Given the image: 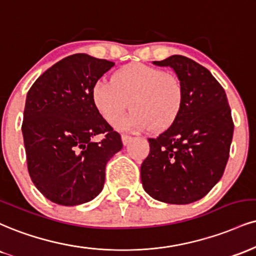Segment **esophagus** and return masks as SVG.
<instances>
[{"instance_id":"obj_1","label":"esophagus","mask_w":256,"mask_h":256,"mask_svg":"<svg viewBox=\"0 0 256 256\" xmlns=\"http://www.w3.org/2000/svg\"><path fill=\"white\" fill-rule=\"evenodd\" d=\"M122 140L124 146H128V144L132 140V137L128 136V134H122Z\"/></svg>"}]
</instances>
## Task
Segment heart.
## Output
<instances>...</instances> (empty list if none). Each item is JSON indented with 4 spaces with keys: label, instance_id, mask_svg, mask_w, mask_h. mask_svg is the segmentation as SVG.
<instances>
[{
    "label": "heart",
    "instance_id": "heart-1",
    "mask_svg": "<svg viewBox=\"0 0 256 256\" xmlns=\"http://www.w3.org/2000/svg\"><path fill=\"white\" fill-rule=\"evenodd\" d=\"M92 100L101 116L113 124L130 106L134 110L118 120L122 131H154L168 128L180 114L184 87L176 76L164 70L134 63L122 68L110 80H98L92 89Z\"/></svg>",
    "mask_w": 256,
    "mask_h": 256
}]
</instances>
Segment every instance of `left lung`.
<instances>
[{
	"mask_svg": "<svg viewBox=\"0 0 256 256\" xmlns=\"http://www.w3.org/2000/svg\"><path fill=\"white\" fill-rule=\"evenodd\" d=\"M152 63L174 70L184 104L167 130L148 140L142 184L158 202L190 204L208 194L224 173L234 134L232 110L223 87L196 62L174 54Z\"/></svg>",
	"mask_w": 256,
	"mask_h": 256,
	"instance_id": "1",
	"label": "left lung"
}]
</instances>
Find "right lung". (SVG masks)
Here are the masks:
<instances>
[{"label":"right lung","instance_id":"add662e5","mask_svg":"<svg viewBox=\"0 0 256 256\" xmlns=\"http://www.w3.org/2000/svg\"><path fill=\"white\" fill-rule=\"evenodd\" d=\"M114 66L86 54L48 68L27 93L22 136L34 186L52 202L75 206L104 188V169L122 148L92 100L94 83ZM104 134L100 142L92 137Z\"/></svg>","mask_w":256,"mask_h":256}]
</instances>
